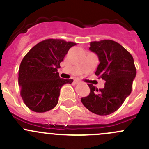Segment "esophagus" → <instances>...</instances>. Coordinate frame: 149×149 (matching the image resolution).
<instances>
[{
	"instance_id": "esophagus-1",
	"label": "esophagus",
	"mask_w": 149,
	"mask_h": 149,
	"mask_svg": "<svg viewBox=\"0 0 149 149\" xmlns=\"http://www.w3.org/2000/svg\"><path fill=\"white\" fill-rule=\"evenodd\" d=\"M79 83H81L80 81H79V80H74V84H79Z\"/></svg>"
}]
</instances>
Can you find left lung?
I'll use <instances>...</instances> for the list:
<instances>
[{
  "label": "left lung",
  "mask_w": 149,
  "mask_h": 149,
  "mask_svg": "<svg viewBox=\"0 0 149 149\" xmlns=\"http://www.w3.org/2000/svg\"><path fill=\"white\" fill-rule=\"evenodd\" d=\"M89 49L98 56L95 74L105 81L103 88L88 84L90 93L81 102L90 112L107 115L118 110L130 94L136 76L133 58L121 45L113 40L91 42Z\"/></svg>",
  "instance_id": "obj_1"
}]
</instances>
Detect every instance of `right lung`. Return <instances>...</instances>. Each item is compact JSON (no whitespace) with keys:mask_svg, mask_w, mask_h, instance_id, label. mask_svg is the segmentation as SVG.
Instances as JSON below:
<instances>
[{"mask_svg":"<svg viewBox=\"0 0 149 149\" xmlns=\"http://www.w3.org/2000/svg\"><path fill=\"white\" fill-rule=\"evenodd\" d=\"M76 43L58 39L40 42L24 57L19 70L21 96L29 109L45 112L58 102L60 90L73 79H61L58 68L71 47Z\"/></svg>","mask_w":149,"mask_h":149,"instance_id":"add662e5","label":"right lung"}]
</instances>
